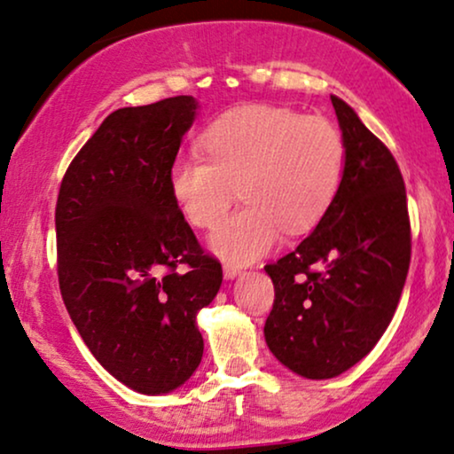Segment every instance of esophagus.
I'll return each instance as SVG.
<instances>
[{"label": "esophagus", "instance_id": "34e87169", "mask_svg": "<svg viewBox=\"0 0 454 454\" xmlns=\"http://www.w3.org/2000/svg\"><path fill=\"white\" fill-rule=\"evenodd\" d=\"M239 274H240V268H239V265L223 263V278H226V280H232V278H237Z\"/></svg>", "mask_w": 454, "mask_h": 454}]
</instances>
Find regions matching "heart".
<instances>
[{"instance_id": "1", "label": "heart", "mask_w": 454, "mask_h": 454, "mask_svg": "<svg viewBox=\"0 0 454 454\" xmlns=\"http://www.w3.org/2000/svg\"><path fill=\"white\" fill-rule=\"evenodd\" d=\"M203 155L170 168V192L186 220L214 228L237 197L243 209L217 226L209 249L232 265L268 255L282 232L311 231L340 191L347 145L322 116L274 106H239L201 135Z\"/></svg>"}]
</instances>
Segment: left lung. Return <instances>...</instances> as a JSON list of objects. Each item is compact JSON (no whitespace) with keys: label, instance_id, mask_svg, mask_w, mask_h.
<instances>
[{"label":"left lung","instance_id":"8db88e82","mask_svg":"<svg viewBox=\"0 0 454 454\" xmlns=\"http://www.w3.org/2000/svg\"><path fill=\"white\" fill-rule=\"evenodd\" d=\"M347 145L340 191L309 237L265 265L276 299L263 334L307 380L340 376L388 328L407 280L411 223L395 157L353 107L332 95Z\"/></svg>","mask_w":454,"mask_h":454}]
</instances>
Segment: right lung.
<instances>
[{"label":"right lung","instance_id":"add662e5","mask_svg":"<svg viewBox=\"0 0 454 454\" xmlns=\"http://www.w3.org/2000/svg\"><path fill=\"white\" fill-rule=\"evenodd\" d=\"M195 97L112 112L64 174L58 278L93 357L141 395H166L201 364L197 313L220 290L170 192V168L197 118Z\"/></svg>","mask_w":454,"mask_h":454}]
</instances>
